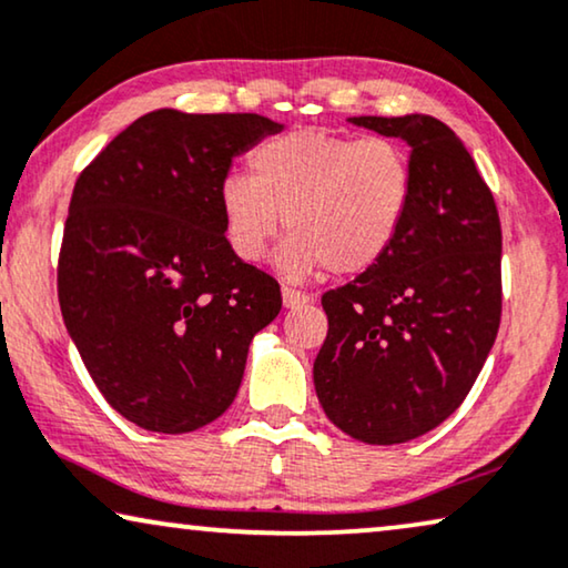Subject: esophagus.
<instances>
[{
  "label": "esophagus",
  "mask_w": 568,
  "mask_h": 568,
  "mask_svg": "<svg viewBox=\"0 0 568 568\" xmlns=\"http://www.w3.org/2000/svg\"><path fill=\"white\" fill-rule=\"evenodd\" d=\"M311 298L306 293L301 291H293V287H283V306L285 308H295V306H303V303H308Z\"/></svg>",
  "instance_id": "34e87169"
}]
</instances>
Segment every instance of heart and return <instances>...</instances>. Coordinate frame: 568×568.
<instances>
[{
	"instance_id": "heart-1",
	"label": "heart",
	"mask_w": 568,
	"mask_h": 568,
	"mask_svg": "<svg viewBox=\"0 0 568 568\" xmlns=\"http://www.w3.org/2000/svg\"><path fill=\"white\" fill-rule=\"evenodd\" d=\"M250 174L219 187L223 239L244 262H260L283 226L275 254L287 281L329 267L357 275L396 244L414 197V170L402 143L355 139L324 128H293L252 151Z\"/></svg>"
}]
</instances>
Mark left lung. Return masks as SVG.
I'll list each match as a JSON object with an SVG mask.
<instances>
[{
    "label": "left lung",
    "mask_w": 568,
    "mask_h": 568,
    "mask_svg": "<svg viewBox=\"0 0 568 568\" xmlns=\"http://www.w3.org/2000/svg\"><path fill=\"white\" fill-rule=\"evenodd\" d=\"M347 121L409 146L414 197L386 257L324 293L329 332L314 386L345 435L409 443L458 409L497 339L499 213L463 141L437 118Z\"/></svg>",
    "instance_id": "left-lung-1"
}]
</instances>
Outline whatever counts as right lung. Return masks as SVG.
<instances>
[{
  "label": "right lung",
  "mask_w": 568,
  "mask_h": 568,
  "mask_svg": "<svg viewBox=\"0 0 568 568\" xmlns=\"http://www.w3.org/2000/svg\"><path fill=\"white\" fill-rule=\"evenodd\" d=\"M265 115L156 110L79 174L59 262L69 337L135 427L193 433L229 409L281 285L223 239L231 162L281 133Z\"/></svg>",
  "instance_id": "1"
}]
</instances>
